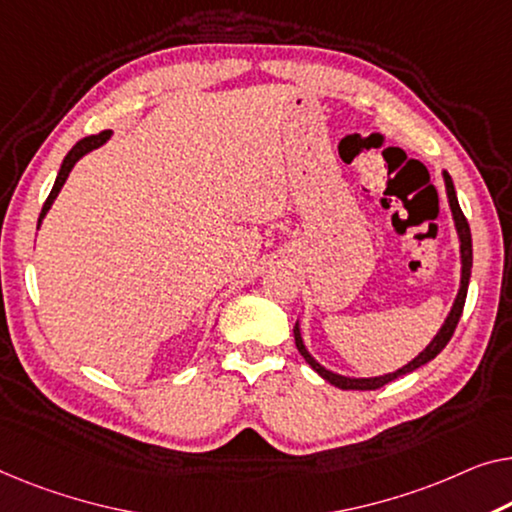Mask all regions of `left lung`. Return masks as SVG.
Wrapping results in <instances>:
<instances>
[{
  "instance_id": "left-lung-1",
  "label": "left lung",
  "mask_w": 512,
  "mask_h": 512,
  "mask_svg": "<svg viewBox=\"0 0 512 512\" xmlns=\"http://www.w3.org/2000/svg\"><path fill=\"white\" fill-rule=\"evenodd\" d=\"M444 181H446V195H448V204H451V211H453V220H455V230H457V239H460V257H462V278H460V289H457V296H455V303L451 312H448L444 326H441L439 333L434 335L430 345H427L421 354H418L414 361H409L407 365H402L400 370L395 372H388V375H381V377H342L338 372H331L326 370L324 365H319L315 358L310 356L308 349L303 345V338H301V326L296 322L294 326V340H296V349H299V354L305 358V363L310 365L312 370L317 372L319 377L329 381V384L342 388V391H375V388L386 386L388 381L398 379L402 375H407V372H414L416 368H421V365L430 363L434 356H437L441 349L448 345V340L453 338L455 333V326L460 322L462 317V310H464V301H467V289H469V278H471V264H474V250H471V230H469V223L467 218H464V213L460 209V202H457V195H455V186H453V179L451 174L444 172Z\"/></svg>"
}]
</instances>
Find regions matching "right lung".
Instances as JSON below:
<instances>
[{
    "label": "right lung",
    "instance_id": "obj_1",
    "mask_svg": "<svg viewBox=\"0 0 512 512\" xmlns=\"http://www.w3.org/2000/svg\"><path fill=\"white\" fill-rule=\"evenodd\" d=\"M110 135H112V131H103V133H98V135H89V137H85V140H80L78 144H75V147H73L71 151H68L66 158H64V163H61V167H59V174H57V179H55V186H52L48 200H45L43 209H41V216H38V227H41V220L45 218V213L50 211L52 202L57 200L59 190H61V186H64V183H66L68 174H71V170H73V165L78 163V160H80L82 156H87L89 151H94V149L101 147V144L108 142Z\"/></svg>",
    "mask_w": 512,
    "mask_h": 512
}]
</instances>
